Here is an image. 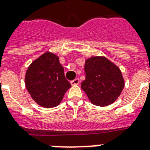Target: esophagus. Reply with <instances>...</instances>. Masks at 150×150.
<instances>
[{"instance_id":"obj_1","label":"esophagus","mask_w":150,"mask_h":150,"mask_svg":"<svg viewBox=\"0 0 150 150\" xmlns=\"http://www.w3.org/2000/svg\"><path fill=\"white\" fill-rule=\"evenodd\" d=\"M80 83V80L79 79H75L72 80V81H71V86H76V85H79Z\"/></svg>"}]
</instances>
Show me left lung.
Here are the masks:
<instances>
[{"label": "left lung", "mask_w": 150, "mask_h": 150, "mask_svg": "<svg viewBox=\"0 0 150 150\" xmlns=\"http://www.w3.org/2000/svg\"><path fill=\"white\" fill-rule=\"evenodd\" d=\"M84 68L86 79L81 88L89 101L99 107H106L115 102L125 86L120 68L104 56L86 59Z\"/></svg>", "instance_id": "obj_1"}]
</instances>
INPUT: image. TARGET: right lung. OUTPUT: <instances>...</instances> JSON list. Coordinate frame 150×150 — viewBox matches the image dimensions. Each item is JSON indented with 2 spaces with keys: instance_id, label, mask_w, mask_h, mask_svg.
Returning a JSON list of instances; mask_svg holds the SVG:
<instances>
[{
  "instance_id": "obj_1",
  "label": "right lung",
  "mask_w": 150,
  "mask_h": 150,
  "mask_svg": "<svg viewBox=\"0 0 150 150\" xmlns=\"http://www.w3.org/2000/svg\"><path fill=\"white\" fill-rule=\"evenodd\" d=\"M25 83L33 100L45 108L58 106L71 86L64 77L59 57L49 51L30 64L25 72Z\"/></svg>"
}]
</instances>
